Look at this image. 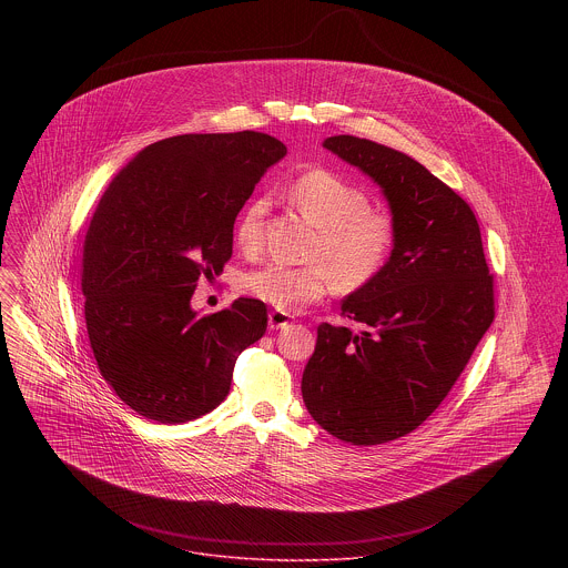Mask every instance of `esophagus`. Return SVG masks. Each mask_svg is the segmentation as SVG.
I'll use <instances>...</instances> for the list:
<instances>
[{
  "label": "esophagus",
  "mask_w": 568,
  "mask_h": 568,
  "mask_svg": "<svg viewBox=\"0 0 568 568\" xmlns=\"http://www.w3.org/2000/svg\"><path fill=\"white\" fill-rule=\"evenodd\" d=\"M291 315L288 313H282V311H271L268 313V327L271 329H282L286 325H291Z\"/></svg>",
  "instance_id": "34e87169"
}]
</instances>
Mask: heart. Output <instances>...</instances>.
Returning a JSON list of instances; mask_svg holds the SVG:
<instances>
[{
	"instance_id": "1",
	"label": "heart",
	"mask_w": 568,
	"mask_h": 568,
	"mask_svg": "<svg viewBox=\"0 0 568 568\" xmlns=\"http://www.w3.org/2000/svg\"><path fill=\"white\" fill-rule=\"evenodd\" d=\"M288 194L297 212L320 230L308 257L322 264H266L244 275L243 288L251 297L282 313H297L320 302L332 282L341 291H354L383 271L394 246V223L369 207L358 185L317 168L297 176ZM266 210L264 196L253 199L236 221V243L246 251L260 243Z\"/></svg>"
}]
</instances>
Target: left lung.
I'll return each instance as SVG.
<instances>
[{"label":"left lung","instance_id":"obj_1","mask_svg":"<svg viewBox=\"0 0 568 568\" xmlns=\"http://www.w3.org/2000/svg\"><path fill=\"white\" fill-rule=\"evenodd\" d=\"M324 149L381 187L394 246L341 304L363 329L317 327L302 396L329 435L374 446L415 430L448 396L494 322L491 275L475 212L422 163L354 135Z\"/></svg>","mask_w":568,"mask_h":568}]
</instances>
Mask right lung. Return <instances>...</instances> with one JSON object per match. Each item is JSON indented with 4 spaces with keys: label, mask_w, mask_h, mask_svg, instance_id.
I'll list each match as a JSON object with an SVG mask.
<instances>
[{
    "label": "right lung",
    "mask_w": 568,
    "mask_h": 568,
    "mask_svg": "<svg viewBox=\"0 0 568 568\" xmlns=\"http://www.w3.org/2000/svg\"><path fill=\"white\" fill-rule=\"evenodd\" d=\"M286 155L264 133L155 142L104 190L82 244L84 322L102 378L140 415L181 424L221 405L236 358L266 329L239 297L199 317V277L232 257L234 223L260 176Z\"/></svg>",
    "instance_id": "obj_1"
}]
</instances>
